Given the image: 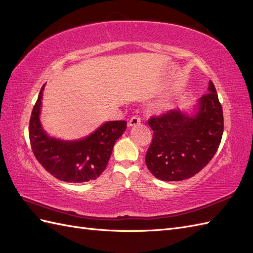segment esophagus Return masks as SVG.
<instances>
[{"instance_id":"1","label":"esophagus","mask_w":253,"mask_h":253,"mask_svg":"<svg viewBox=\"0 0 253 253\" xmlns=\"http://www.w3.org/2000/svg\"><path fill=\"white\" fill-rule=\"evenodd\" d=\"M140 118L138 116H133L131 119L128 120V126H135L140 125Z\"/></svg>"}]
</instances>
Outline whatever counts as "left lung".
Returning a JSON list of instances; mask_svg holds the SVG:
<instances>
[{"mask_svg": "<svg viewBox=\"0 0 253 253\" xmlns=\"http://www.w3.org/2000/svg\"><path fill=\"white\" fill-rule=\"evenodd\" d=\"M148 124L153 129L145 155L150 172L164 181L192 177L215 155L224 132L223 109L213 82L189 112L173 109Z\"/></svg>", "mask_w": 253, "mask_h": 253, "instance_id": "obj_1", "label": "left lung"}]
</instances>
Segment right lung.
<instances>
[{"label": "right lung", "mask_w": 253, "mask_h": 253, "mask_svg": "<svg viewBox=\"0 0 253 253\" xmlns=\"http://www.w3.org/2000/svg\"><path fill=\"white\" fill-rule=\"evenodd\" d=\"M42 86L29 121V139L36 158L56 178L85 182L100 176L108 166L114 144L126 129V121H105L86 137L64 140L49 136L41 120Z\"/></svg>", "instance_id": "right-lung-1"}]
</instances>
